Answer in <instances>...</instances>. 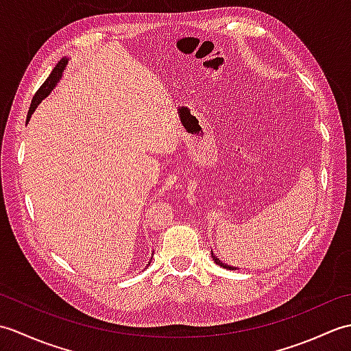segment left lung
<instances>
[{
  "mask_svg": "<svg viewBox=\"0 0 351 351\" xmlns=\"http://www.w3.org/2000/svg\"><path fill=\"white\" fill-rule=\"evenodd\" d=\"M211 256H213V259H214V263H215V264H219L220 267H223V268H229V270H237V268H234V267H230V265L223 264L221 261H220L217 256H214V253H213V252H211Z\"/></svg>",
  "mask_w": 351,
  "mask_h": 351,
  "instance_id": "left-lung-1",
  "label": "left lung"
}]
</instances>
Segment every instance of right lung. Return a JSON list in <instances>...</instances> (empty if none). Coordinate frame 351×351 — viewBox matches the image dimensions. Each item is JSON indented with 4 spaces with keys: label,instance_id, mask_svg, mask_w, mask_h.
<instances>
[{
    "label": "right lung",
    "instance_id": "right-lung-1",
    "mask_svg": "<svg viewBox=\"0 0 351 351\" xmlns=\"http://www.w3.org/2000/svg\"><path fill=\"white\" fill-rule=\"evenodd\" d=\"M66 64H68V58H62V60L57 63L56 68L52 69L51 75L47 78V81H45V83L40 86L39 90L36 92V95L33 96L32 106H29V108H28L27 122L29 121V117H32V114H33V111L36 110V107L39 106V102H40L43 98H47V96L51 93L52 88H54V87H56V84L58 83V80L62 78V72H63V69L66 68Z\"/></svg>",
    "mask_w": 351,
    "mask_h": 351
}]
</instances>
